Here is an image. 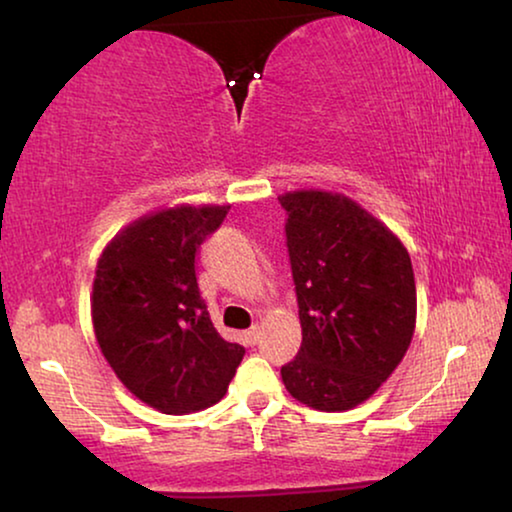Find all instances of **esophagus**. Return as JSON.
Segmentation results:
<instances>
[{
  "instance_id": "1",
  "label": "esophagus",
  "mask_w": 512,
  "mask_h": 512,
  "mask_svg": "<svg viewBox=\"0 0 512 512\" xmlns=\"http://www.w3.org/2000/svg\"><path fill=\"white\" fill-rule=\"evenodd\" d=\"M258 338H261V328L258 326H251L249 331H244V340H247V345H256Z\"/></svg>"
}]
</instances>
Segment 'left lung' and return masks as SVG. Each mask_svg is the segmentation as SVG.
<instances>
[{"mask_svg":"<svg viewBox=\"0 0 512 512\" xmlns=\"http://www.w3.org/2000/svg\"><path fill=\"white\" fill-rule=\"evenodd\" d=\"M298 296L303 345L282 366L289 394L307 408L352 410L368 401L408 352L417 289L403 242L331 191L279 195Z\"/></svg>","mask_w":512,"mask_h":512,"instance_id":"8db88e82","label":"left lung"}]
</instances>
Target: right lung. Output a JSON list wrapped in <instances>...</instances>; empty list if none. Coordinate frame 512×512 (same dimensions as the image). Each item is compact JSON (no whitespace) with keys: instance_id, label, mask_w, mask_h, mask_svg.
<instances>
[{"instance_id":"1","label":"right lung","mask_w":512,"mask_h":512,"mask_svg":"<svg viewBox=\"0 0 512 512\" xmlns=\"http://www.w3.org/2000/svg\"><path fill=\"white\" fill-rule=\"evenodd\" d=\"M228 209H158L125 226L97 261V345L118 380L165 415L219 403L244 356L216 333L195 277V254Z\"/></svg>"}]
</instances>
